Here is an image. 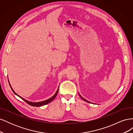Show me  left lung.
Listing matches in <instances>:
<instances>
[{
	"label": "left lung",
	"mask_w": 133,
	"mask_h": 133,
	"mask_svg": "<svg viewBox=\"0 0 133 133\" xmlns=\"http://www.w3.org/2000/svg\"><path fill=\"white\" fill-rule=\"evenodd\" d=\"M79 96H80V98H82V99L83 100H84V101H85V102H88V103H91V104H94V103H91V102H89V101H88V100H86V99H84V98H83V97H82V96L81 95H80V94H79Z\"/></svg>",
	"instance_id": "8db88e82"
}]
</instances>
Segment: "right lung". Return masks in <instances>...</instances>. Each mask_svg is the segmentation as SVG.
Instances as JSON below:
<instances>
[{"mask_svg":"<svg viewBox=\"0 0 133 133\" xmlns=\"http://www.w3.org/2000/svg\"><path fill=\"white\" fill-rule=\"evenodd\" d=\"M8 81H9V80H8ZM9 85H10V88H11V89L12 91H13V92H14V93L15 95H17V96H19V97H20L21 99H22L24 100V101H25L26 103H28V104H29V105H31V106H33V107H41V106H43V105H46V104H48V103H50L51 101H53V100L55 99V98L56 97V96L57 95V94H58V91H59V87H58V89H57V91H56L55 94H54L53 96H51V97L49 99H48L45 100H44V101H42V102H32L28 101V100H26V99H25L23 98L22 97H21V96H20L19 95H18V94H17V93H16V92L14 91V90L13 89V88H11L10 84V83H9Z\"/></svg>","mask_w":133,"mask_h":133,"instance_id":"1","label":"right lung"}]
</instances>
